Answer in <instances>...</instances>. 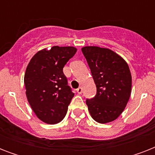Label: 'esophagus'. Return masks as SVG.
<instances>
[{
  "label": "esophagus",
  "instance_id": "esophagus-1",
  "mask_svg": "<svg viewBox=\"0 0 155 155\" xmlns=\"http://www.w3.org/2000/svg\"><path fill=\"white\" fill-rule=\"evenodd\" d=\"M76 92H77L79 94H81V93L83 92V88H82V87H78L77 89H76Z\"/></svg>",
  "mask_w": 155,
  "mask_h": 155
}]
</instances>
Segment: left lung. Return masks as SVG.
Returning <instances> with one entry per match:
<instances>
[{"mask_svg":"<svg viewBox=\"0 0 155 155\" xmlns=\"http://www.w3.org/2000/svg\"><path fill=\"white\" fill-rule=\"evenodd\" d=\"M82 52L97 86V94L86 100L96 121L110 122L121 114L131 93L132 77L127 63L109 49L85 47Z\"/></svg>","mask_w":155,"mask_h":155,"instance_id":"obj_1","label":"left lung"}]
</instances>
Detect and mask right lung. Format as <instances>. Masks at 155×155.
Returning <instances> with one entry per match:
<instances>
[{
	"mask_svg": "<svg viewBox=\"0 0 155 155\" xmlns=\"http://www.w3.org/2000/svg\"><path fill=\"white\" fill-rule=\"evenodd\" d=\"M73 47L54 46L37 52L25 71V94L33 111L47 124L63 120L74 93L63 68L76 53Z\"/></svg>",
	"mask_w": 155,
	"mask_h": 155,
	"instance_id": "right-lung-1",
	"label": "right lung"
}]
</instances>
